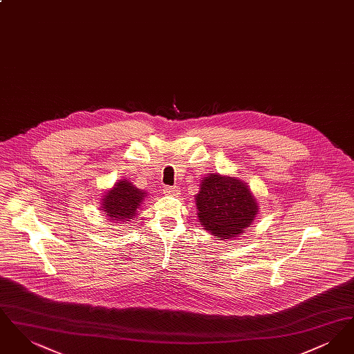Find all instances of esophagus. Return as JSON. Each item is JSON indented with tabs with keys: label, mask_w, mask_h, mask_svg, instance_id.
Instances as JSON below:
<instances>
[{
	"label": "esophagus",
	"mask_w": 354,
	"mask_h": 354,
	"mask_svg": "<svg viewBox=\"0 0 354 354\" xmlns=\"http://www.w3.org/2000/svg\"><path fill=\"white\" fill-rule=\"evenodd\" d=\"M163 194H166V195H178L179 194V188L175 187V185H165Z\"/></svg>",
	"instance_id": "1"
}]
</instances>
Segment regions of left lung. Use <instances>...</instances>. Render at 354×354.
Wrapping results in <instances>:
<instances>
[{
	"instance_id": "8db88e82",
	"label": "left lung",
	"mask_w": 354,
	"mask_h": 354,
	"mask_svg": "<svg viewBox=\"0 0 354 354\" xmlns=\"http://www.w3.org/2000/svg\"><path fill=\"white\" fill-rule=\"evenodd\" d=\"M195 201L203 227L221 240L240 235L251 225L259 209L248 185L218 174L203 179Z\"/></svg>"
}]
</instances>
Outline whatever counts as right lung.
Instances as JSON below:
<instances>
[{
  "label": "right lung",
  "mask_w": 354,
  "mask_h": 354,
  "mask_svg": "<svg viewBox=\"0 0 354 354\" xmlns=\"http://www.w3.org/2000/svg\"><path fill=\"white\" fill-rule=\"evenodd\" d=\"M146 192L123 179L114 185L102 199L101 208L111 221H129L136 216V209L145 199Z\"/></svg>",
  "instance_id": "1"
}]
</instances>
